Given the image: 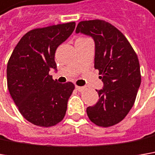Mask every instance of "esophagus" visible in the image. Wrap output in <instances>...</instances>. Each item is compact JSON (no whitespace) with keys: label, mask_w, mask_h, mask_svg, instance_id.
<instances>
[{"label":"esophagus","mask_w":155,"mask_h":155,"mask_svg":"<svg viewBox=\"0 0 155 155\" xmlns=\"http://www.w3.org/2000/svg\"><path fill=\"white\" fill-rule=\"evenodd\" d=\"M75 88L77 89L78 91H80V92H82L86 87H80V86H75Z\"/></svg>","instance_id":"esophagus-1"}]
</instances>
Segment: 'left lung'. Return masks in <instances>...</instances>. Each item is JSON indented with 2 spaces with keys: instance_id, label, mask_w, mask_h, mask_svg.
Instances as JSON below:
<instances>
[{
  "instance_id": "1",
  "label": "left lung",
  "mask_w": 155,
  "mask_h": 155,
  "mask_svg": "<svg viewBox=\"0 0 155 155\" xmlns=\"http://www.w3.org/2000/svg\"><path fill=\"white\" fill-rule=\"evenodd\" d=\"M79 32L95 40V68L104 85L96 90L99 101L87 108V117L98 126H112L123 120L135 103L141 82L138 56L123 33L106 21H81L76 27Z\"/></svg>"
}]
</instances>
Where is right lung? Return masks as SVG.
I'll return each mask as SVG.
<instances>
[{
	"instance_id": "right-lung-1",
	"label": "right lung",
	"mask_w": 155,
	"mask_h": 155,
	"mask_svg": "<svg viewBox=\"0 0 155 155\" xmlns=\"http://www.w3.org/2000/svg\"><path fill=\"white\" fill-rule=\"evenodd\" d=\"M75 28L70 22L28 31L8 61L9 94L23 117L35 125L51 127L61 122L74 84L59 83L49 74L57 68L55 51Z\"/></svg>"
}]
</instances>
